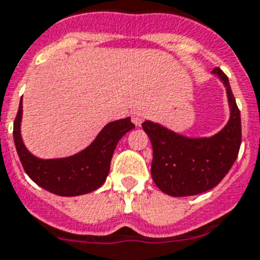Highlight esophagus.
<instances>
[{"mask_svg":"<svg viewBox=\"0 0 260 260\" xmlns=\"http://www.w3.org/2000/svg\"><path fill=\"white\" fill-rule=\"evenodd\" d=\"M131 117H132V121H134L136 125H140V124L145 120V112L141 111V109H135V111L132 112Z\"/></svg>","mask_w":260,"mask_h":260,"instance_id":"1","label":"esophagus"}]
</instances>
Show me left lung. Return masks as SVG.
<instances>
[{"label": "left lung", "mask_w": 260, "mask_h": 260, "mask_svg": "<svg viewBox=\"0 0 260 260\" xmlns=\"http://www.w3.org/2000/svg\"><path fill=\"white\" fill-rule=\"evenodd\" d=\"M212 73L227 88L231 108L229 124L219 134L188 139L151 121L141 124L153 149L152 179L167 195L192 196L212 189L229 174L238 157L242 143L239 108L224 72L215 68Z\"/></svg>", "instance_id": "left-lung-1"}]
</instances>
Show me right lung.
<instances>
[{
	"instance_id": "right-lung-1",
	"label": "right lung",
	"mask_w": 260,
	"mask_h": 260,
	"mask_svg": "<svg viewBox=\"0 0 260 260\" xmlns=\"http://www.w3.org/2000/svg\"><path fill=\"white\" fill-rule=\"evenodd\" d=\"M22 99L14 119L13 137L17 153L27 176L46 191L60 196L89 193L103 185L111 168L116 145L126 132L134 129L129 117L107 124L96 140L77 155L65 159L42 160L25 148L20 134Z\"/></svg>"
}]
</instances>
